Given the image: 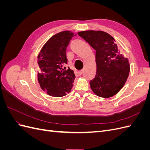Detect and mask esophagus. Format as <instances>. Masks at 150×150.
<instances>
[{"instance_id":"1","label":"esophagus","mask_w":150,"mask_h":150,"mask_svg":"<svg viewBox=\"0 0 150 150\" xmlns=\"http://www.w3.org/2000/svg\"><path fill=\"white\" fill-rule=\"evenodd\" d=\"M83 70H81V71H79L78 72H77V74H78V76H81V74H83Z\"/></svg>"}]
</instances>
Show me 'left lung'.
<instances>
[{
    "mask_svg": "<svg viewBox=\"0 0 150 150\" xmlns=\"http://www.w3.org/2000/svg\"><path fill=\"white\" fill-rule=\"evenodd\" d=\"M78 35L96 51V74L90 81L91 88L98 96H113L128 77V59L120 53L115 39L105 32L86 30L79 32Z\"/></svg>",
    "mask_w": 150,
    "mask_h": 150,
    "instance_id": "obj_1",
    "label": "left lung"
}]
</instances>
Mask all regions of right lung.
Wrapping results in <instances>:
<instances>
[{"label": "right lung", "instance_id": "obj_1", "mask_svg": "<svg viewBox=\"0 0 150 150\" xmlns=\"http://www.w3.org/2000/svg\"><path fill=\"white\" fill-rule=\"evenodd\" d=\"M76 34L62 31L50 38L44 45L38 57L40 72L38 81L40 88L54 97L64 96L73 86L74 71L67 64L66 50L72 38Z\"/></svg>", "mask_w": 150, "mask_h": 150}]
</instances>
